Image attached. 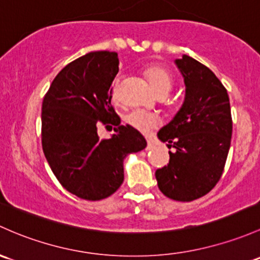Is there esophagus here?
Wrapping results in <instances>:
<instances>
[{
    "label": "esophagus",
    "instance_id": "34e87169",
    "mask_svg": "<svg viewBox=\"0 0 260 260\" xmlns=\"http://www.w3.org/2000/svg\"><path fill=\"white\" fill-rule=\"evenodd\" d=\"M154 148V146H153V143L151 141H148V143H147V149H148V151H151V149H153Z\"/></svg>",
    "mask_w": 260,
    "mask_h": 260
}]
</instances>
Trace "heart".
Returning <instances> with one entry per match:
<instances>
[{
  "instance_id": "obj_1",
  "label": "heart",
  "mask_w": 260,
  "mask_h": 260,
  "mask_svg": "<svg viewBox=\"0 0 260 260\" xmlns=\"http://www.w3.org/2000/svg\"><path fill=\"white\" fill-rule=\"evenodd\" d=\"M144 75H146L153 91L158 95H165L166 97L173 88V76L171 75V72L167 68L162 67V66H151V67L146 68ZM119 84H121V78L119 77H117L113 81V83H112L111 94L114 101L118 100ZM124 121L131 127H133L135 129L142 133H149L152 129L159 127L160 124V118L157 114L152 113V112L143 111V109H135V111L129 112L124 117Z\"/></svg>"
}]
</instances>
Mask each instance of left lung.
<instances>
[{
  "label": "left lung",
  "mask_w": 260,
  "mask_h": 260,
  "mask_svg": "<svg viewBox=\"0 0 260 260\" xmlns=\"http://www.w3.org/2000/svg\"><path fill=\"white\" fill-rule=\"evenodd\" d=\"M176 63L184 77L185 100L172 122L158 132V138L176 151L169 153L168 165L157 169L155 178L166 197L190 202L219 182L233 121L228 92L217 76L187 54Z\"/></svg>",
  "instance_id": "obj_1"
}]
</instances>
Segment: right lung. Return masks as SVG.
<instances>
[{
	"mask_svg": "<svg viewBox=\"0 0 260 260\" xmlns=\"http://www.w3.org/2000/svg\"><path fill=\"white\" fill-rule=\"evenodd\" d=\"M116 52H89L54 77L42 102V148L62 187L86 201L112 196L123 183V158L147 147L146 139L121 119L112 106L118 73ZM100 124L116 135L101 140Z\"/></svg>",
	"mask_w": 260,
	"mask_h": 260,
	"instance_id": "1",
	"label": "right lung"
}]
</instances>
